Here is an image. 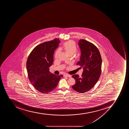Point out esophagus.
Masks as SVG:
<instances>
[{"label":"esophagus","mask_w":129,"mask_h":129,"mask_svg":"<svg viewBox=\"0 0 129 129\" xmlns=\"http://www.w3.org/2000/svg\"><path fill=\"white\" fill-rule=\"evenodd\" d=\"M64 77H71V76L70 75H68V74H65L64 75Z\"/></svg>","instance_id":"esophagus-1"}]
</instances>
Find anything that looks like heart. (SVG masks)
<instances>
[{
    "label": "heart",
    "instance_id": "1",
    "mask_svg": "<svg viewBox=\"0 0 129 129\" xmlns=\"http://www.w3.org/2000/svg\"><path fill=\"white\" fill-rule=\"evenodd\" d=\"M63 47L67 53L69 55H73L77 51L76 44L73 41H69L64 43ZM60 52V48L58 49L57 51H56L55 54V58L56 59L58 58Z\"/></svg>",
    "mask_w": 129,
    "mask_h": 129
}]
</instances>
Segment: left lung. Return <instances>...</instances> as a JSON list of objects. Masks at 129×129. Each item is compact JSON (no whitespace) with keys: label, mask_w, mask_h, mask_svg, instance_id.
I'll use <instances>...</instances> for the list:
<instances>
[{"label":"left lung","mask_w":129,"mask_h":129,"mask_svg":"<svg viewBox=\"0 0 129 129\" xmlns=\"http://www.w3.org/2000/svg\"><path fill=\"white\" fill-rule=\"evenodd\" d=\"M78 45L81 54L77 64L83 67V71L81 78L78 75H72L76 81L72 88L78 92L83 93L90 90L99 80L102 61L99 51L92 43L80 40Z\"/></svg>","instance_id":"8db88e82"}]
</instances>
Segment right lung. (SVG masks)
<instances>
[{
    "mask_svg": "<svg viewBox=\"0 0 129 129\" xmlns=\"http://www.w3.org/2000/svg\"><path fill=\"white\" fill-rule=\"evenodd\" d=\"M60 43L59 39L38 45L30 54L26 61L28 79L39 91L48 93L56 87L63 75H56L49 71L53 64L54 52Z\"/></svg>",
    "mask_w": 129,
    "mask_h": 129,
    "instance_id": "right-lung-1",
    "label": "right lung"
}]
</instances>
